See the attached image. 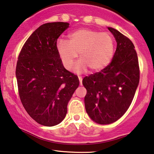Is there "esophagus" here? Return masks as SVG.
I'll return each mask as SVG.
<instances>
[{
	"instance_id": "1",
	"label": "esophagus",
	"mask_w": 154,
	"mask_h": 154,
	"mask_svg": "<svg viewBox=\"0 0 154 154\" xmlns=\"http://www.w3.org/2000/svg\"><path fill=\"white\" fill-rule=\"evenodd\" d=\"M78 78H79V80L80 86H82V77L81 76H79L78 77Z\"/></svg>"
}]
</instances>
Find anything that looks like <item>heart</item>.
Here are the masks:
<instances>
[{
    "instance_id": "b5f03b06",
    "label": "heart",
    "mask_w": 154,
    "mask_h": 154,
    "mask_svg": "<svg viewBox=\"0 0 154 154\" xmlns=\"http://www.w3.org/2000/svg\"><path fill=\"white\" fill-rule=\"evenodd\" d=\"M57 48L66 69L72 68L79 53L81 60L77 65V70L82 71L90 68L92 71H98L110 63L115 41L109 32L79 29L68 35V41L63 39L58 40Z\"/></svg>"
}]
</instances>
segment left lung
<instances>
[{
	"mask_svg": "<svg viewBox=\"0 0 154 154\" xmlns=\"http://www.w3.org/2000/svg\"><path fill=\"white\" fill-rule=\"evenodd\" d=\"M108 29L117 42L112 62L100 72L85 77L82 81L87 90L84 98L86 110L92 120L101 125L114 123L125 113L140 79L134 44L115 29Z\"/></svg>",
	"mask_w": 154,
	"mask_h": 154,
	"instance_id": "1",
	"label": "left lung"
}]
</instances>
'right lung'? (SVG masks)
<instances>
[{
	"mask_svg": "<svg viewBox=\"0 0 154 154\" xmlns=\"http://www.w3.org/2000/svg\"><path fill=\"white\" fill-rule=\"evenodd\" d=\"M69 23L44 24L29 36L19 53L16 75L21 103L40 125L54 126L67 113V105L79 86L77 75L62 64L57 41Z\"/></svg>",
	"mask_w": 154,
	"mask_h": 154,
	"instance_id": "obj_1",
	"label": "right lung"
}]
</instances>
